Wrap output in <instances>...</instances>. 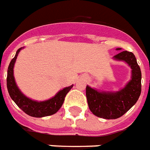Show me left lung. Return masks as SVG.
<instances>
[{"label": "left lung", "instance_id": "obj_1", "mask_svg": "<svg viewBox=\"0 0 150 150\" xmlns=\"http://www.w3.org/2000/svg\"><path fill=\"white\" fill-rule=\"evenodd\" d=\"M117 48V50H121ZM131 68V79L118 91H99L86 86L88 108L95 116L104 119H117L136 104L142 91V72L133 52L121 51L113 57Z\"/></svg>", "mask_w": 150, "mask_h": 150}]
</instances>
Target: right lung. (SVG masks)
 I'll return each instance as SVG.
<instances>
[{
	"mask_svg": "<svg viewBox=\"0 0 150 150\" xmlns=\"http://www.w3.org/2000/svg\"><path fill=\"white\" fill-rule=\"evenodd\" d=\"M23 48H20L16 52V55L12 59L8 68L7 73V88L10 98L20 109L26 114L34 117H43L54 114L57 112L64 103V98L73 88L74 85L62 88V90L49 100L38 101L32 100L21 91L17 86L13 76V68L17 56Z\"/></svg>",
	"mask_w": 150,
	"mask_h": 150,
	"instance_id": "1",
	"label": "right lung"
}]
</instances>
